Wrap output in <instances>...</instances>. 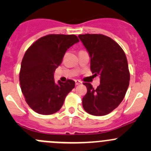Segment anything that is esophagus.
I'll return each mask as SVG.
<instances>
[{
    "instance_id": "esophagus-1",
    "label": "esophagus",
    "mask_w": 151,
    "mask_h": 151,
    "mask_svg": "<svg viewBox=\"0 0 151 151\" xmlns=\"http://www.w3.org/2000/svg\"><path fill=\"white\" fill-rule=\"evenodd\" d=\"M75 84L76 85H79L80 84H81V82L80 80H75Z\"/></svg>"
}]
</instances>
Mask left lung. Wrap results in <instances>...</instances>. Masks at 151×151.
I'll return each mask as SVG.
<instances>
[{"mask_svg":"<svg viewBox=\"0 0 151 151\" xmlns=\"http://www.w3.org/2000/svg\"><path fill=\"white\" fill-rule=\"evenodd\" d=\"M78 37L91 58L93 76L100 77L96 89L91 83H83L88 91L83 106L92 115H107L121 104L129 88L130 74L126 55L118 43L104 35L82 34Z\"/></svg>","mask_w":151,"mask_h":151,"instance_id":"left-lung-1","label":"left lung"}]
</instances>
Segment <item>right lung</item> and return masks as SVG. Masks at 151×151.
<instances>
[{
	"label": "right lung",
	"instance_id": "1",
	"mask_svg": "<svg viewBox=\"0 0 151 151\" xmlns=\"http://www.w3.org/2000/svg\"><path fill=\"white\" fill-rule=\"evenodd\" d=\"M79 42L75 35L50 34L34 42L21 63L19 83L27 104L41 115H52L63 106L74 81L55 83L54 72L62 63L66 50Z\"/></svg>",
	"mask_w": 151,
	"mask_h": 151
}]
</instances>
